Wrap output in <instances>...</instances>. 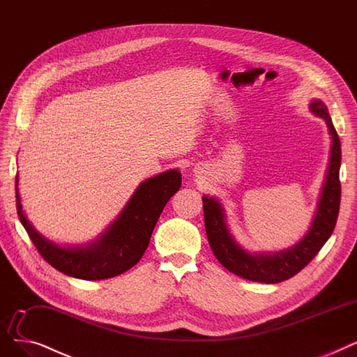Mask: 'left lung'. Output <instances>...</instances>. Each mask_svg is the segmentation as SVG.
<instances>
[{"instance_id": "1", "label": "left lung", "mask_w": 357, "mask_h": 357, "mask_svg": "<svg viewBox=\"0 0 357 357\" xmlns=\"http://www.w3.org/2000/svg\"><path fill=\"white\" fill-rule=\"evenodd\" d=\"M310 110L315 116L324 119L328 126L331 135V155L312 225L299 243L278 252L251 254L236 243L229 232L225 222V211L219 200L209 196L202 197L205 229L215 257L231 273L243 279L261 283H280L294 278L317 256L334 231L342 197L340 139L333 126L328 109L321 100H312Z\"/></svg>"}]
</instances>
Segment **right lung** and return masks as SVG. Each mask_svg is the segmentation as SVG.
Returning a JSON list of instances; mask_svg holds the SVG:
<instances>
[{
    "label": "right lung",
    "mask_w": 357,
    "mask_h": 357,
    "mask_svg": "<svg viewBox=\"0 0 357 357\" xmlns=\"http://www.w3.org/2000/svg\"><path fill=\"white\" fill-rule=\"evenodd\" d=\"M17 183L15 176L17 215L40 256L66 276L101 280L125 273L141 260L164 206L180 189L181 174L169 169L141 183L114 222L82 247H61L39 234L23 212Z\"/></svg>",
    "instance_id": "add662e5"
}]
</instances>
